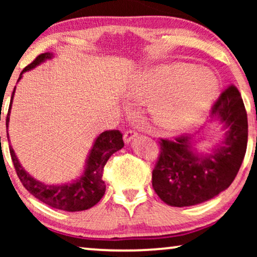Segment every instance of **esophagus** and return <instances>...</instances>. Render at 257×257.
<instances>
[{
    "instance_id": "34e87169",
    "label": "esophagus",
    "mask_w": 257,
    "mask_h": 257,
    "mask_svg": "<svg viewBox=\"0 0 257 257\" xmlns=\"http://www.w3.org/2000/svg\"><path fill=\"white\" fill-rule=\"evenodd\" d=\"M137 136H138V132L135 131V130H127V131L124 133V142L130 143L131 140L135 139Z\"/></svg>"
}]
</instances>
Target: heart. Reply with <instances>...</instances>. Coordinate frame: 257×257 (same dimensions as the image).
<instances>
[{
    "label": "heart",
    "instance_id": "heart-1",
    "mask_svg": "<svg viewBox=\"0 0 257 257\" xmlns=\"http://www.w3.org/2000/svg\"><path fill=\"white\" fill-rule=\"evenodd\" d=\"M217 82L208 70L187 65H165L143 72L136 79L130 97L153 99L157 121L179 128L194 120L208 107L216 93Z\"/></svg>",
    "mask_w": 257,
    "mask_h": 257
}]
</instances>
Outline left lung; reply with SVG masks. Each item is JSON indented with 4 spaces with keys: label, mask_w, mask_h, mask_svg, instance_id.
Returning a JSON list of instances; mask_svg holds the SVG:
<instances>
[{
    "label": "left lung",
    "mask_w": 257,
    "mask_h": 257,
    "mask_svg": "<svg viewBox=\"0 0 257 257\" xmlns=\"http://www.w3.org/2000/svg\"><path fill=\"white\" fill-rule=\"evenodd\" d=\"M212 114L228 127L223 146L214 154L193 152L191 136L160 139L152 186L167 205L186 207L205 202L229 187L240 170L247 150L248 120L236 86L223 90L213 105Z\"/></svg>",
    "instance_id": "8db88e82"
}]
</instances>
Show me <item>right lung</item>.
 Segmentation results:
<instances>
[{
	"mask_svg": "<svg viewBox=\"0 0 257 257\" xmlns=\"http://www.w3.org/2000/svg\"><path fill=\"white\" fill-rule=\"evenodd\" d=\"M51 56L52 54L50 52L38 55L29 65H27L23 69L19 80L22 78L23 72L35 68L45 59L51 58ZM14 93H15V89L13 91L8 114H7V127H8ZM7 137L9 140V135H7ZM122 146H124L122 133L119 130H108V131L103 132L93 144L83 177L77 181L71 182V184L56 186L44 185L36 179L31 178L29 173H27L20 165L12 146L9 147V151L17 177L30 194H33L35 198L41 200L42 202L52 207V208L66 210V212H80V210H85L93 207L103 198L105 189H106V186H105L103 180L104 166L106 165L108 158L120 150Z\"/></svg>",
	"mask_w": 257,
	"mask_h": 257,
	"instance_id": "right-lung-1",
	"label": "right lung"
}]
</instances>
